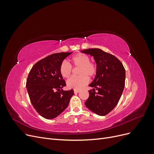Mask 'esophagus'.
Listing matches in <instances>:
<instances>
[{
	"label": "esophagus",
	"mask_w": 154,
	"mask_h": 154,
	"mask_svg": "<svg viewBox=\"0 0 154 154\" xmlns=\"http://www.w3.org/2000/svg\"><path fill=\"white\" fill-rule=\"evenodd\" d=\"M80 90H76V89H74V94H77V93H78L79 92H80Z\"/></svg>",
	"instance_id": "esophagus-1"
}]
</instances>
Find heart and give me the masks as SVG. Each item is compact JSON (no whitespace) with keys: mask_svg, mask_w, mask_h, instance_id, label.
<instances>
[{"mask_svg":"<svg viewBox=\"0 0 154 154\" xmlns=\"http://www.w3.org/2000/svg\"><path fill=\"white\" fill-rule=\"evenodd\" d=\"M89 56L85 53H78L73 56L71 62L74 67H80L78 74L80 76H72L67 82L69 88L80 89L87 84L88 78H92L97 73V66L94 62H91ZM60 75L63 78H69L72 72V66L66 61H63L59 67Z\"/></svg>","mask_w":154,"mask_h":154,"instance_id":"1","label":"heart"}]
</instances>
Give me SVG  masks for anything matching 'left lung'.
<instances>
[{"mask_svg": "<svg viewBox=\"0 0 154 154\" xmlns=\"http://www.w3.org/2000/svg\"><path fill=\"white\" fill-rule=\"evenodd\" d=\"M82 53L94 57L97 73L89 85L93 88L85 104L97 115L105 116L118 103L125 83V69L114 55L97 48L84 49Z\"/></svg>", "mask_w": 154, "mask_h": 154, "instance_id": "obj_1", "label": "left lung"}]
</instances>
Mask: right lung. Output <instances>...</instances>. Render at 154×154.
I'll return each mask as SVG.
<instances>
[{
  "label": "right lung",
  "mask_w": 154,
  "mask_h": 154,
  "mask_svg": "<svg viewBox=\"0 0 154 154\" xmlns=\"http://www.w3.org/2000/svg\"><path fill=\"white\" fill-rule=\"evenodd\" d=\"M72 53H58L48 56L37 62L27 76L26 87L32 106L46 119L57 118L66 109L72 89L63 91L66 81L60 75L59 67L63 60Z\"/></svg>",
  "instance_id": "obj_1"
}]
</instances>
